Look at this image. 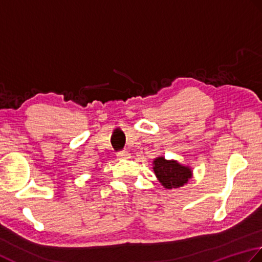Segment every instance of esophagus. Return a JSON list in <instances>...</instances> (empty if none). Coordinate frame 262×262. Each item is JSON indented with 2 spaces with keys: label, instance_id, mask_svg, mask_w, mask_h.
Listing matches in <instances>:
<instances>
[{
  "label": "esophagus",
  "instance_id": "1",
  "mask_svg": "<svg viewBox=\"0 0 262 262\" xmlns=\"http://www.w3.org/2000/svg\"><path fill=\"white\" fill-rule=\"evenodd\" d=\"M116 155H117V157H119V158H127V157L130 156V154L127 152V151H124V150L123 151H119Z\"/></svg>",
  "mask_w": 262,
  "mask_h": 262
}]
</instances>
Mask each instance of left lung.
Segmentation results:
<instances>
[{
    "instance_id": "left-lung-1",
    "label": "left lung",
    "mask_w": 262,
    "mask_h": 262,
    "mask_svg": "<svg viewBox=\"0 0 262 262\" xmlns=\"http://www.w3.org/2000/svg\"><path fill=\"white\" fill-rule=\"evenodd\" d=\"M152 168L159 182L166 189L183 186L192 178V170L189 166H183L176 161H167L164 157L155 158Z\"/></svg>"
}]
</instances>
